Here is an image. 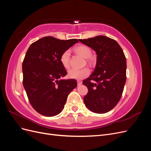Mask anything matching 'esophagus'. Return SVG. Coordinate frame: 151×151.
Masks as SVG:
<instances>
[{"label": "esophagus", "mask_w": 151, "mask_h": 151, "mask_svg": "<svg viewBox=\"0 0 151 151\" xmlns=\"http://www.w3.org/2000/svg\"><path fill=\"white\" fill-rule=\"evenodd\" d=\"M82 84V82H81V81H77V86H80V85H81Z\"/></svg>", "instance_id": "esophagus-1"}]
</instances>
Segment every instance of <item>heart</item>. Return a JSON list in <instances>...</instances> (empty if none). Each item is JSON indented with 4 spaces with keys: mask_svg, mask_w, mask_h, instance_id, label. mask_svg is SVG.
I'll use <instances>...</instances> for the list:
<instances>
[{
    "mask_svg": "<svg viewBox=\"0 0 151 151\" xmlns=\"http://www.w3.org/2000/svg\"><path fill=\"white\" fill-rule=\"evenodd\" d=\"M75 51L83 56L84 58H89L91 55V50L87 46L84 45H80L77 47L75 48ZM70 52L69 50H65L61 55L60 58V61L63 67L68 68L70 64ZM90 74V70L88 68H83L81 69H77V68H71L68 71V76L69 78L81 80L83 79L85 77H88Z\"/></svg>",
    "mask_w": 151,
    "mask_h": 151,
    "instance_id": "heart-1",
    "label": "heart"
}]
</instances>
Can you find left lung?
I'll return each mask as SVG.
<instances>
[{
	"instance_id": "8db88e82",
	"label": "left lung",
	"mask_w": 151,
	"mask_h": 151,
	"mask_svg": "<svg viewBox=\"0 0 151 151\" xmlns=\"http://www.w3.org/2000/svg\"><path fill=\"white\" fill-rule=\"evenodd\" d=\"M97 55L93 73L83 81L88 89L84 97L86 106L96 113H105L119 102L126 82V58L115 40L105 36L79 40Z\"/></svg>"
}]
</instances>
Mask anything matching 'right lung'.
<instances>
[{"instance_id":"add662e5","label":"right lung","mask_w":151,"mask_h":151,"mask_svg":"<svg viewBox=\"0 0 151 151\" xmlns=\"http://www.w3.org/2000/svg\"><path fill=\"white\" fill-rule=\"evenodd\" d=\"M77 39L60 40L46 36L32 43L22 62L23 86L35 110L53 116L64 108L68 95L77 87L74 79H62L67 72L60 63L61 55Z\"/></svg>"}]
</instances>
